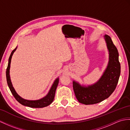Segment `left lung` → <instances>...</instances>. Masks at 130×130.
Here are the masks:
<instances>
[{
    "label": "left lung",
    "mask_w": 130,
    "mask_h": 130,
    "mask_svg": "<svg viewBox=\"0 0 130 130\" xmlns=\"http://www.w3.org/2000/svg\"><path fill=\"white\" fill-rule=\"evenodd\" d=\"M109 51V62L107 68L97 83L88 87L80 86L73 81V89L77 100L81 104H98L108 98L115 90L121 72L119 53L108 35L104 36Z\"/></svg>",
    "instance_id": "1"
}]
</instances>
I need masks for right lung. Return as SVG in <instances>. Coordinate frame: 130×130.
I'll return each mask as SVG.
<instances>
[{"mask_svg":"<svg viewBox=\"0 0 130 130\" xmlns=\"http://www.w3.org/2000/svg\"><path fill=\"white\" fill-rule=\"evenodd\" d=\"M16 49L17 48H15V49L12 51L9 58L8 65V67L7 68V71H6V77H7L8 85L9 87V89L10 90L11 92L14 96L15 99L20 104L24 105V106H28V107H32V108H42V107H46L48 106V105H49L50 104L52 103V102L53 101L54 99L55 91L59 83V78L56 79L55 82L54 83L53 85L50 90V91L49 92V93H48V94L43 99L38 100L31 101V100H25L20 97V96L17 94L15 91L14 87H13V85H12L11 80L10 79V75H9V70H10V67L11 57H12V55H13L14 52L15 51Z\"/></svg>","mask_w":130,"mask_h":130,"instance_id":"1","label":"right lung"}]
</instances>
